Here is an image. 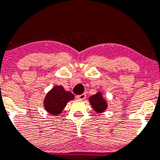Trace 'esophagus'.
Here are the masks:
<instances>
[{
	"instance_id": "1",
	"label": "esophagus",
	"mask_w": 160,
	"mask_h": 160,
	"mask_svg": "<svg viewBox=\"0 0 160 160\" xmlns=\"http://www.w3.org/2000/svg\"><path fill=\"white\" fill-rule=\"evenodd\" d=\"M77 98L79 99V100H84V99L86 98V94H80V95H77Z\"/></svg>"
}]
</instances>
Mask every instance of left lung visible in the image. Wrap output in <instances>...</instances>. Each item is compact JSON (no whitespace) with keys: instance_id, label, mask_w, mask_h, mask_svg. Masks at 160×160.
I'll return each mask as SVG.
<instances>
[{"instance_id":"left-lung-1","label":"left lung","mask_w":160,"mask_h":160,"mask_svg":"<svg viewBox=\"0 0 160 160\" xmlns=\"http://www.w3.org/2000/svg\"><path fill=\"white\" fill-rule=\"evenodd\" d=\"M90 104L93 109L94 110L96 113L100 114L104 112L108 108V103L107 101L104 98L102 93L101 91L96 93L95 94H93L88 98Z\"/></svg>"}]
</instances>
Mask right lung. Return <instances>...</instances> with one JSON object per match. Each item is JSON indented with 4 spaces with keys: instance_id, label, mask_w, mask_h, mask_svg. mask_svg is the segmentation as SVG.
I'll return each mask as SVG.
<instances>
[{
    "instance_id": "obj_1",
    "label": "right lung",
    "mask_w": 160,
    "mask_h": 160,
    "mask_svg": "<svg viewBox=\"0 0 160 160\" xmlns=\"http://www.w3.org/2000/svg\"><path fill=\"white\" fill-rule=\"evenodd\" d=\"M74 98L70 91H66L62 85H57L47 93L44 99V107L49 114L58 116L61 114L68 102L73 100Z\"/></svg>"
}]
</instances>
